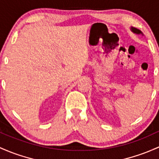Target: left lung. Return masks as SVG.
<instances>
[{
    "mask_svg": "<svg viewBox=\"0 0 159 159\" xmlns=\"http://www.w3.org/2000/svg\"><path fill=\"white\" fill-rule=\"evenodd\" d=\"M130 30L133 31L134 33H135V34H143L142 31L140 30H139V29H136V28H134V27H130Z\"/></svg>",
    "mask_w": 159,
    "mask_h": 159,
    "instance_id": "1",
    "label": "left lung"
}]
</instances>
